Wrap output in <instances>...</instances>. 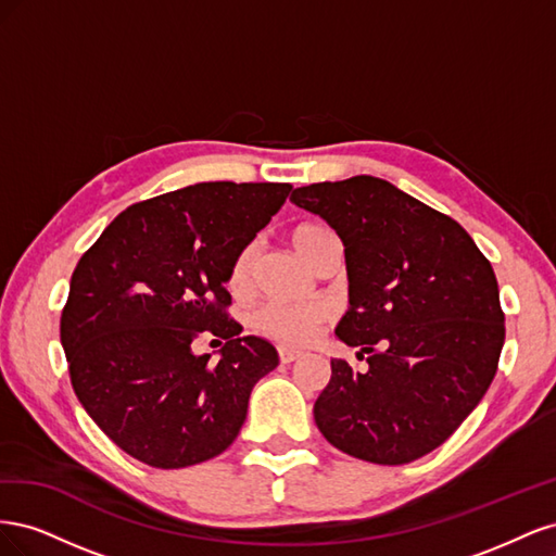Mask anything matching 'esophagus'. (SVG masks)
<instances>
[{"mask_svg": "<svg viewBox=\"0 0 556 556\" xmlns=\"http://www.w3.org/2000/svg\"><path fill=\"white\" fill-rule=\"evenodd\" d=\"M278 357H280V362H282V364H290V362L299 359L301 355H299L296 350H290V348H278Z\"/></svg>", "mask_w": 556, "mask_h": 556, "instance_id": "obj_1", "label": "esophagus"}]
</instances>
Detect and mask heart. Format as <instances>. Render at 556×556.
<instances>
[{
	"label": "heart",
	"mask_w": 556,
	"mask_h": 556,
	"mask_svg": "<svg viewBox=\"0 0 556 556\" xmlns=\"http://www.w3.org/2000/svg\"><path fill=\"white\" fill-rule=\"evenodd\" d=\"M333 239V233L323 225H299L292 231V245L311 266L315 264L319 250L327 241ZM252 268H255V245H245L229 266L227 285L229 290L243 296L250 292L252 285ZM327 311L317 304H266L252 315V325L266 339H271L280 345L304 348L308 345L319 327L325 325Z\"/></svg>",
	"instance_id": "heart-1"
}]
</instances>
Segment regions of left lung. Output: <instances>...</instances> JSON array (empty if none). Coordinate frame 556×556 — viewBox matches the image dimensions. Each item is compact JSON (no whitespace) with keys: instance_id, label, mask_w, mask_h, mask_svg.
Instances as JSON below:
<instances>
[{"instance_id":"1","label":"left lung","mask_w":556,"mask_h":556,"mask_svg":"<svg viewBox=\"0 0 556 556\" xmlns=\"http://www.w3.org/2000/svg\"><path fill=\"white\" fill-rule=\"evenodd\" d=\"M290 199L345 245L350 311L336 336L368 364L359 374L331 359L313 406L317 429L364 462L425 457L473 413L496 374L506 317L490 260L459 223L382 178L315 182Z\"/></svg>"}]
</instances>
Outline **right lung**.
Returning <instances> with one entry per match:
<instances>
[{
	"label": "right lung",
	"instance_id": "right-lung-1",
	"mask_svg": "<svg viewBox=\"0 0 556 556\" xmlns=\"http://www.w3.org/2000/svg\"><path fill=\"white\" fill-rule=\"evenodd\" d=\"M288 182H197L123 211L80 257L60 341L80 406L129 457L185 468L237 439L276 348L239 336L227 292L233 257L280 211ZM201 332L228 343L197 356Z\"/></svg>",
	"mask_w": 556,
	"mask_h": 556
}]
</instances>
